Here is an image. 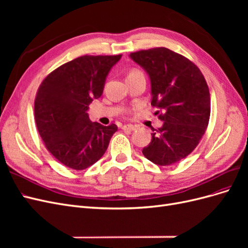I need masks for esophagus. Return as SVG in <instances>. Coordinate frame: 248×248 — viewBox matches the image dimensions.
<instances>
[{
    "instance_id": "obj_1",
    "label": "esophagus",
    "mask_w": 248,
    "mask_h": 248,
    "mask_svg": "<svg viewBox=\"0 0 248 248\" xmlns=\"http://www.w3.org/2000/svg\"><path fill=\"white\" fill-rule=\"evenodd\" d=\"M122 129L124 131H133V130H136V126H133V125H124V126H122Z\"/></svg>"
}]
</instances>
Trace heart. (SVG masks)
I'll use <instances>...</instances> for the list:
<instances>
[{"label": "heart", "instance_id": "1", "mask_svg": "<svg viewBox=\"0 0 248 248\" xmlns=\"http://www.w3.org/2000/svg\"><path fill=\"white\" fill-rule=\"evenodd\" d=\"M140 71H138V70H134V71H132V72H130V74H136V73H139ZM129 74V76H130Z\"/></svg>", "mask_w": 248, "mask_h": 248}]
</instances>
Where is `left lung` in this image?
Instances as JSON below:
<instances>
[{
	"instance_id": "left-lung-1",
	"label": "left lung",
	"mask_w": 248,
	"mask_h": 248,
	"mask_svg": "<svg viewBox=\"0 0 248 248\" xmlns=\"http://www.w3.org/2000/svg\"><path fill=\"white\" fill-rule=\"evenodd\" d=\"M151 84V104L163 109V126L152 133L142 149L157 166H171L188 156L199 145L210 118V93L198 67L166 47L131 52Z\"/></svg>"
}]
</instances>
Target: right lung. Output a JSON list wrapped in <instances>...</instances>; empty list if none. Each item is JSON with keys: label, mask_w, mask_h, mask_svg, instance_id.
Segmentation results:
<instances>
[{"label": "right lung", "mask_w": 248, "mask_h": 248, "mask_svg": "<svg viewBox=\"0 0 248 248\" xmlns=\"http://www.w3.org/2000/svg\"><path fill=\"white\" fill-rule=\"evenodd\" d=\"M122 58L82 56L44 78L35 99V121L48 151L67 168L85 170L106 153L117 130L89 118V106L98 99L110 69Z\"/></svg>", "instance_id": "1"}]
</instances>
